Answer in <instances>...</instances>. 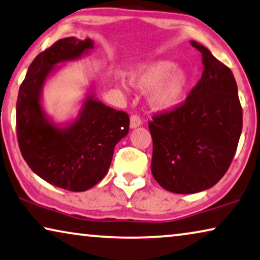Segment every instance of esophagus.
I'll list each match as a JSON object with an SVG mask.
<instances>
[{"label":"esophagus","mask_w":260,"mask_h":260,"mask_svg":"<svg viewBox=\"0 0 260 260\" xmlns=\"http://www.w3.org/2000/svg\"><path fill=\"white\" fill-rule=\"evenodd\" d=\"M141 123H142V121H141L140 117H138V115H132L131 119H129V127L132 129L137 128V127H139V126H141Z\"/></svg>","instance_id":"34e87169"}]
</instances>
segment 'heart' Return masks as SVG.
I'll list each match as a JSON object with an SVG mask.
<instances>
[{
	"label": "heart",
	"instance_id": "1",
	"mask_svg": "<svg viewBox=\"0 0 260 260\" xmlns=\"http://www.w3.org/2000/svg\"><path fill=\"white\" fill-rule=\"evenodd\" d=\"M129 83L139 90H148L147 102L155 111H172L180 105L187 91L189 77L174 61L158 59L140 64L129 73ZM125 88V84H121Z\"/></svg>",
	"mask_w": 260,
	"mask_h": 260
}]
</instances>
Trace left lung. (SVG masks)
Segmentation results:
<instances>
[{
    "instance_id": "left-lung-1",
    "label": "left lung",
    "mask_w": 260,
    "mask_h": 260,
    "mask_svg": "<svg viewBox=\"0 0 260 260\" xmlns=\"http://www.w3.org/2000/svg\"><path fill=\"white\" fill-rule=\"evenodd\" d=\"M202 77L183 105L153 118L152 174L166 190L195 193L214 187L231 164L243 111L231 70L195 41Z\"/></svg>"
}]
</instances>
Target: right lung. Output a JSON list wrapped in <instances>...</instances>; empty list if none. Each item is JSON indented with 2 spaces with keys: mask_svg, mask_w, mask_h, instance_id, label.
Segmentation results:
<instances>
[{
  "mask_svg": "<svg viewBox=\"0 0 260 260\" xmlns=\"http://www.w3.org/2000/svg\"><path fill=\"white\" fill-rule=\"evenodd\" d=\"M94 48L91 38H63L41 52L26 72L16 104L19 149L31 170L48 183L85 191L102 181L114 147L128 133L129 118L95 98L88 90L75 118L56 122L43 105L44 86L67 61Z\"/></svg>",
  "mask_w": 260,
  "mask_h": 260,
  "instance_id": "obj_1",
  "label": "right lung"
}]
</instances>
